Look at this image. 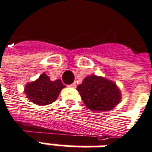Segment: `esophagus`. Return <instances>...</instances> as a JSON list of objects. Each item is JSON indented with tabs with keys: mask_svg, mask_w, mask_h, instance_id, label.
<instances>
[{
	"mask_svg": "<svg viewBox=\"0 0 152 152\" xmlns=\"http://www.w3.org/2000/svg\"><path fill=\"white\" fill-rule=\"evenodd\" d=\"M69 86L72 87V88H76V82H73V83L71 84V85H70Z\"/></svg>",
	"mask_w": 152,
	"mask_h": 152,
	"instance_id": "34e87169",
	"label": "esophagus"
}]
</instances>
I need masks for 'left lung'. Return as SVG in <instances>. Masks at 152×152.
Returning <instances> with one entry per match:
<instances>
[{"label":"left lung","mask_w":152,"mask_h":152,"mask_svg":"<svg viewBox=\"0 0 152 152\" xmlns=\"http://www.w3.org/2000/svg\"><path fill=\"white\" fill-rule=\"evenodd\" d=\"M77 91L86 106L94 112L109 111L121 99L120 91L113 81L95 75L85 78Z\"/></svg>","instance_id":"obj_1"}]
</instances>
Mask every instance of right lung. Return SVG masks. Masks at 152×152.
<instances>
[{"instance_id":"1","label":"right lung","mask_w":152,"mask_h":152,"mask_svg":"<svg viewBox=\"0 0 152 152\" xmlns=\"http://www.w3.org/2000/svg\"><path fill=\"white\" fill-rule=\"evenodd\" d=\"M64 87L61 80L52 81L45 73H43L35 81L26 85L24 92L33 103L39 105H47L56 100Z\"/></svg>"}]
</instances>
